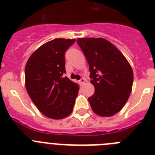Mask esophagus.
<instances>
[{
    "mask_svg": "<svg viewBox=\"0 0 155 155\" xmlns=\"http://www.w3.org/2000/svg\"><path fill=\"white\" fill-rule=\"evenodd\" d=\"M85 82H86V81H85V79H84V78H81L80 81H79V83H80L81 85H83V84H85Z\"/></svg>",
    "mask_w": 155,
    "mask_h": 155,
    "instance_id": "1",
    "label": "esophagus"
}]
</instances>
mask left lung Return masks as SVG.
<instances>
[{"instance_id":"left-lung-1","label":"left lung","mask_w":155,"mask_h":155,"mask_svg":"<svg viewBox=\"0 0 155 155\" xmlns=\"http://www.w3.org/2000/svg\"><path fill=\"white\" fill-rule=\"evenodd\" d=\"M79 46L89 65L94 93L88 98L93 112L113 116L127 103L132 91L134 73L124 54L103 38H78Z\"/></svg>"}]
</instances>
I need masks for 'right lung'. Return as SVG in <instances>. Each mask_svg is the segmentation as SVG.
<instances>
[{
	"mask_svg": "<svg viewBox=\"0 0 155 155\" xmlns=\"http://www.w3.org/2000/svg\"><path fill=\"white\" fill-rule=\"evenodd\" d=\"M75 40L59 38L49 41L32 53L25 65L27 92L48 118L61 120L73 111L79 86L63 74L66 73L64 54Z\"/></svg>",
	"mask_w": 155,
	"mask_h": 155,
	"instance_id": "1",
	"label": "right lung"
}]
</instances>
